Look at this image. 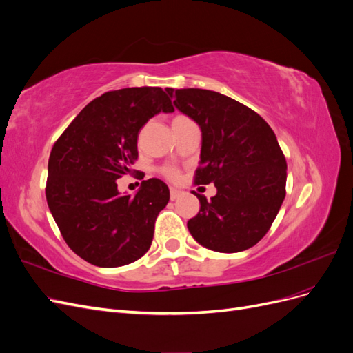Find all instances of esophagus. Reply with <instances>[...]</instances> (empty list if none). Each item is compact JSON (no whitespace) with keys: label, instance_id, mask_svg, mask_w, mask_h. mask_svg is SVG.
<instances>
[{"label":"esophagus","instance_id":"esophagus-1","mask_svg":"<svg viewBox=\"0 0 353 353\" xmlns=\"http://www.w3.org/2000/svg\"><path fill=\"white\" fill-rule=\"evenodd\" d=\"M181 196H183V191L176 190V188H170V200L175 201V200H178Z\"/></svg>","mask_w":353,"mask_h":353}]
</instances>
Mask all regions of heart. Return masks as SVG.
<instances>
[{
	"instance_id": "1",
	"label": "heart",
	"mask_w": 353,
	"mask_h": 353,
	"mask_svg": "<svg viewBox=\"0 0 353 353\" xmlns=\"http://www.w3.org/2000/svg\"><path fill=\"white\" fill-rule=\"evenodd\" d=\"M163 174H165L169 179H178V176H179L178 169H176V168H172V166L165 168V169H163Z\"/></svg>"
}]
</instances>
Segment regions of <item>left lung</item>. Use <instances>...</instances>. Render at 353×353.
Here are the masks:
<instances>
[{"label":"left lung","mask_w":353,"mask_h":353,"mask_svg":"<svg viewBox=\"0 0 353 353\" xmlns=\"http://www.w3.org/2000/svg\"><path fill=\"white\" fill-rule=\"evenodd\" d=\"M174 105L201 131L196 184H215L187 222L203 248L221 253L250 249L266 232L285 197L287 163L271 126L244 104L199 88H168Z\"/></svg>","instance_id":"left-lung-1"}]
</instances>
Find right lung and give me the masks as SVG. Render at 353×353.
I'll list each match as a JSON object with an SVG mask.
<instances>
[{"mask_svg": "<svg viewBox=\"0 0 353 353\" xmlns=\"http://www.w3.org/2000/svg\"><path fill=\"white\" fill-rule=\"evenodd\" d=\"M174 110L159 87L105 92L85 105L52 147L47 203L63 239L83 261L116 268L150 249L169 188L150 178L134 196L121 194L116 179L131 172L138 131L153 116Z\"/></svg>", "mask_w": 353, "mask_h": 353, "instance_id": "obj_1", "label": "right lung"}]
</instances>
